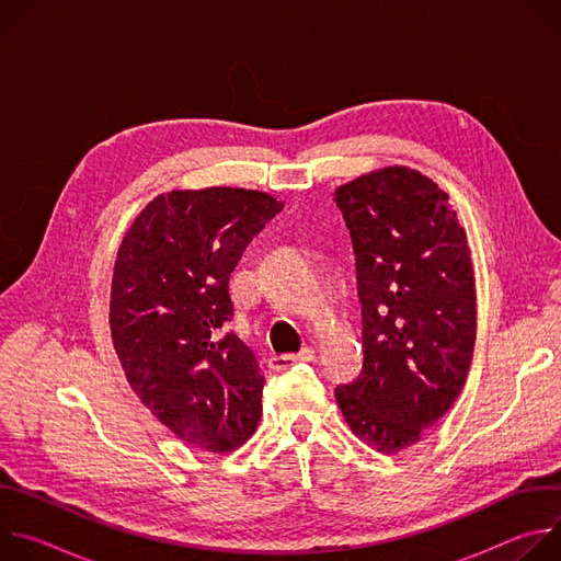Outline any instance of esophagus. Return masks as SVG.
<instances>
[{
    "mask_svg": "<svg viewBox=\"0 0 561 561\" xmlns=\"http://www.w3.org/2000/svg\"><path fill=\"white\" fill-rule=\"evenodd\" d=\"M314 357V351L312 348H301L299 353H293V355H273L268 359V368L273 370H286L288 366L293 364H299V362H310Z\"/></svg>",
    "mask_w": 561,
    "mask_h": 561,
    "instance_id": "34e87169",
    "label": "esophagus"
}]
</instances>
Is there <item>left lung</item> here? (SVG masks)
I'll list each match as a JSON object with an SVG mask.
<instances>
[{
    "label": "left lung",
    "mask_w": 561,
    "mask_h": 561,
    "mask_svg": "<svg viewBox=\"0 0 561 561\" xmlns=\"http://www.w3.org/2000/svg\"><path fill=\"white\" fill-rule=\"evenodd\" d=\"M351 230L364 366L335 388L351 431L379 453L417 444L466 383L477 297L466 232L426 175L388 167L335 191Z\"/></svg>",
    "instance_id": "1"
}]
</instances>
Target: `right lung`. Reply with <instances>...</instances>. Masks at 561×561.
Masks as SVG:
<instances>
[{"mask_svg":"<svg viewBox=\"0 0 561 561\" xmlns=\"http://www.w3.org/2000/svg\"><path fill=\"white\" fill-rule=\"evenodd\" d=\"M284 208L260 191L213 186L154 197L117 251L111 335L141 404L184 444L242 446L262 417L264 375L226 331L230 273Z\"/></svg>","mask_w":561,"mask_h":561,"instance_id":"right-lung-1","label":"right lung"}]
</instances>
